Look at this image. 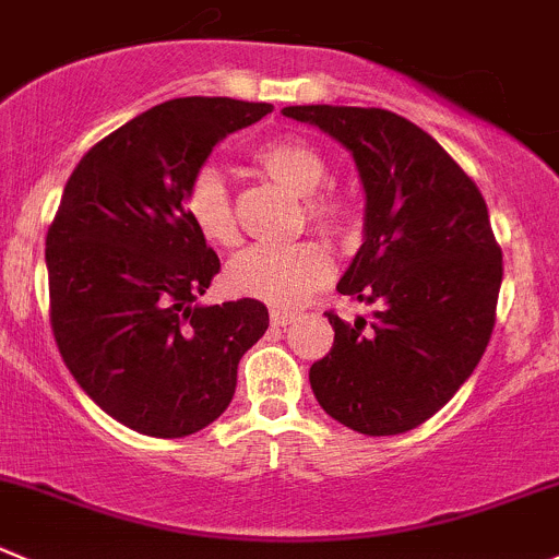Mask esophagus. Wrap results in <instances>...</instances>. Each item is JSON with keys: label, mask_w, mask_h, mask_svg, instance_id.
I'll use <instances>...</instances> for the list:
<instances>
[{"label": "esophagus", "mask_w": 559, "mask_h": 559, "mask_svg": "<svg viewBox=\"0 0 559 559\" xmlns=\"http://www.w3.org/2000/svg\"><path fill=\"white\" fill-rule=\"evenodd\" d=\"M297 319L295 311H284V308H273L270 311V322L275 324V328H286V324H292Z\"/></svg>", "instance_id": "esophagus-1"}]
</instances>
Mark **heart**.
I'll return each mask as SVG.
<instances>
[{
    "mask_svg": "<svg viewBox=\"0 0 559 559\" xmlns=\"http://www.w3.org/2000/svg\"><path fill=\"white\" fill-rule=\"evenodd\" d=\"M259 169L289 188L300 199V221L328 240H346L355 229V210L349 199L324 188L330 180V164L322 150L300 135H278L259 144L253 153ZM186 213L199 235L213 246H235L237 213L229 182L215 166L193 171L186 188ZM333 264L328 251L311 240L292 246H251L226 264L224 284L231 295L253 297L270 306L292 308L306 302L330 281Z\"/></svg>",
    "mask_w": 559,
    "mask_h": 559,
    "instance_id": "b5f03b06",
    "label": "heart"
}]
</instances>
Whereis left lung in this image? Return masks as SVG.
Instances as JSON below:
<instances>
[{"mask_svg":"<svg viewBox=\"0 0 559 559\" xmlns=\"http://www.w3.org/2000/svg\"><path fill=\"white\" fill-rule=\"evenodd\" d=\"M330 133L366 188V240L341 295L377 302L344 322L328 311L333 349L311 388L338 424L368 437L426 424L469 379L489 346L502 248L473 177L409 119L384 108L286 106Z\"/></svg>","mask_w":559,"mask_h":559,"instance_id":"left-lung-1","label":"left lung"}]
</instances>
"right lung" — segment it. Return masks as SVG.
Wrapping results in <instances>:
<instances>
[{
    "instance_id": "1",
    "label": "right lung",
    "mask_w": 559,
    "mask_h": 559,
    "mask_svg": "<svg viewBox=\"0 0 559 559\" xmlns=\"http://www.w3.org/2000/svg\"><path fill=\"white\" fill-rule=\"evenodd\" d=\"M270 103L177 97L95 144L46 235L48 317L59 355L106 415L147 437H188L221 417L240 357L267 330L242 297L197 306L221 270L186 213L193 171Z\"/></svg>"
}]
</instances>
